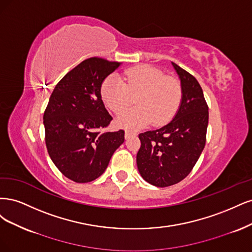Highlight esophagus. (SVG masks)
Returning a JSON list of instances; mask_svg holds the SVG:
<instances>
[{"instance_id": "34e87169", "label": "esophagus", "mask_w": 252, "mask_h": 252, "mask_svg": "<svg viewBox=\"0 0 252 252\" xmlns=\"http://www.w3.org/2000/svg\"><path fill=\"white\" fill-rule=\"evenodd\" d=\"M135 135H136V132L129 131V129H126V133H125V137H126V139H128L129 137L135 136Z\"/></svg>"}]
</instances>
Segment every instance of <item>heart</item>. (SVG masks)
I'll use <instances>...</instances> for the list:
<instances>
[{
    "label": "heart",
    "mask_w": 252,
    "mask_h": 252,
    "mask_svg": "<svg viewBox=\"0 0 252 252\" xmlns=\"http://www.w3.org/2000/svg\"><path fill=\"white\" fill-rule=\"evenodd\" d=\"M100 93L107 107L119 114L137 95L138 107L121 113L117 123L125 127H143L152 121L163 126L176 115L182 100V86L161 70L140 64L125 71L124 78L112 74L103 80Z\"/></svg>",
    "instance_id": "b5f03b06"
}]
</instances>
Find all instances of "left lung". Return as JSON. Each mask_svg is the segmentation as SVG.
Returning a JSON list of instances; mask_svg holds the SVG:
<instances>
[{
	"label": "left lung",
	"instance_id": "1",
	"mask_svg": "<svg viewBox=\"0 0 252 252\" xmlns=\"http://www.w3.org/2000/svg\"><path fill=\"white\" fill-rule=\"evenodd\" d=\"M182 86V100L166 126L139 134L137 166L143 179L166 188L188 176L205 147L208 105L198 80L172 63Z\"/></svg>",
	"mask_w": 252,
	"mask_h": 252
}]
</instances>
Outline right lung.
Here are the masks:
<instances>
[{"mask_svg": "<svg viewBox=\"0 0 252 252\" xmlns=\"http://www.w3.org/2000/svg\"><path fill=\"white\" fill-rule=\"evenodd\" d=\"M120 63L85 60L64 75L44 113L47 151L55 166L77 183L95 180L125 141V131L103 132L112 116L101 99L102 82Z\"/></svg>", "mask_w": 252, "mask_h": 252, "instance_id": "1", "label": "right lung"}]
</instances>
